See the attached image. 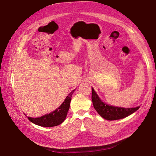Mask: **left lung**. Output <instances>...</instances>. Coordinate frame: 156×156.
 <instances>
[{
  "label": "left lung",
  "instance_id": "obj_1",
  "mask_svg": "<svg viewBox=\"0 0 156 156\" xmlns=\"http://www.w3.org/2000/svg\"><path fill=\"white\" fill-rule=\"evenodd\" d=\"M92 101L93 103L94 108L102 118L107 120L112 121L118 120V119H123L127 116L133 113L134 112L138 110L140 107L135 108H121L112 107L104 103L101 101L98 95L96 93L94 89L92 88Z\"/></svg>",
  "mask_w": 156,
  "mask_h": 156
}]
</instances>
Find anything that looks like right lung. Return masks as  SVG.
I'll use <instances>...</instances> for the list:
<instances>
[{"label": "right lung", "instance_id": "1", "mask_svg": "<svg viewBox=\"0 0 156 156\" xmlns=\"http://www.w3.org/2000/svg\"><path fill=\"white\" fill-rule=\"evenodd\" d=\"M75 90H72L66 98L64 102L61 105L60 107L56 109L54 112H51L48 115H45L43 117L38 118H31L28 117V119L34 123L41 126V127H50L57 126L61 124L66 119L67 116L68 111L69 110L70 101L72 99V96L74 93Z\"/></svg>", "mask_w": 156, "mask_h": 156}]
</instances>
